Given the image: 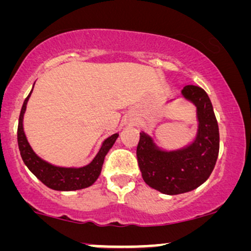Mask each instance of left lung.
<instances>
[{
	"label": "left lung",
	"instance_id": "left-lung-1",
	"mask_svg": "<svg viewBox=\"0 0 251 251\" xmlns=\"http://www.w3.org/2000/svg\"><path fill=\"white\" fill-rule=\"evenodd\" d=\"M181 95L197 108L196 137L180 149L164 150L147 132H140L137 160L144 181L164 194L186 193L203 184L214 169L220 135L211 99L201 87L187 85Z\"/></svg>",
	"mask_w": 251,
	"mask_h": 251
}]
</instances>
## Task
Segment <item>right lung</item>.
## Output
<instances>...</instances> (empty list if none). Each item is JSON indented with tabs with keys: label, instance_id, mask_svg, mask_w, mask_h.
Wrapping results in <instances>:
<instances>
[{
	"label": "right lung",
	"instance_id": "right-lung-1",
	"mask_svg": "<svg viewBox=\"0 0 251 251\" xmlns=\"http://www.w3.org/2000/svg\"><path fill=\"white\" fill-rule=\"evenodd\" d=\"M31 93L32 91L27 95V98L24 100L23 106H22L17 129L18 148H20V152L24 164L43 184L52 188V190L75 191L91 186L97 181L99 176H100L104 157L115 143L119 134L111 135L110 137L102 142L100 150L94 157V159L87 165L81 166V168H65V166H57L46 162V160L40 158L31 148L23 128L24 114H25L26 104Z\"/></svg>",
	"mask_w": 251,
	"mask_h": 251
}]
</instances>
